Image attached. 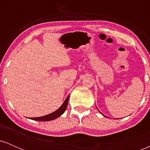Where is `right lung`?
<instances>
[{
	"label": "right lung",
	"mask_w": 150,
	"mask_h": 150,
	"mask_svg": "<svg viewBox=\"0 0 150 150\" xmlns=\"http://www.w3.org/2000/svg\"><path fill=\"white\" fill-rule=\"evenodd\" d=\"M68 100H69V95L66 98L63 104L61 105V106L58 109L56 110L54 112L50 113V114L46 115V116H41V117H36V118H31V119L34 120H39V121H49V120L56 119L58 117L61 116L63 113L65 112V109H66L67 106H68Z\"/></svg>",
	"instance_id": "1"
}]
</instances>
